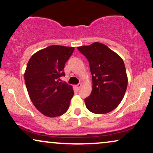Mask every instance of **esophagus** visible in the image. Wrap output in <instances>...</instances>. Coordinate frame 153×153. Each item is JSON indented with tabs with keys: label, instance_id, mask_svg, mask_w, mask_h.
<instances>
[{
	"label": "esophagus",
	"instance_id": "34e87169",
	"mask_svg": "<svg viewBox=\"0 0 153 153\" xmlns=\"http://www.w3.org/2000/svg\"><path fill=\"white\" fill-rule=\"evenodd\" d=\"M81 86H82V84H81V83H79V84H78V85H76V88H78V89L79 90L80 88H81Z\"/></svg>",
	"mask_w": 153,
	"mask_h": 153
}]
</instances>
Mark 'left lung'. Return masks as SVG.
I'll return each instance as SVG.
<instances>
[{
    "mask_svg": "<svg viewBox=\"0 0 153 153\" xmlns=\"http://www.w3.org/2000/svg\"><path fill=\"white\" fill-rule=\"evenodd\" d=\"M89 62L93 90L85 99L87 108L95 114H105L117 108L122 101L128 76L123 59L104 44L93 43L78 47Z\"/></svg>",
    "mask_w": 153,
    "mask_h": 153,
    "instance_id": "obj_1",
    "label": "left lung"
}]
</instances>
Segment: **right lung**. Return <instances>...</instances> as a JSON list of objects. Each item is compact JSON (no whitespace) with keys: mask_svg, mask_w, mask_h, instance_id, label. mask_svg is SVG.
Here are the masks:
<instances>
[{"mask_svg":"<svg viewBox=\"0 0 153 153\" xmlns=\"http://www.w3.org/2000/svg\"><path fill=\"white\" fill-rule=\"evenodd\" d=\"M75 48L53 45L34 53L24 73L27 93L38 110L47 117L62 115L74 95L73 87L59 82Z\"/></svg>","mask_w":153,"mask_h":153,"instance_id":"add662e5","label":"right lung"}]
</instances>
